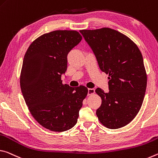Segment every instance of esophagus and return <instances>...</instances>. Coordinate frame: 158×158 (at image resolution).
I'll return each mask as SVG.
<instances>
[{
	"label": "esophagus",
	"mask_w": 158,
	"mask_h": 158,
	"mask_svg": "<svg viewBox=\"0 0 158 158\" xmlns=\"http://www.w3.org/2000/svg\"><path fill=\"white\" fill-rule=\"evenodd\" d=\"M95 92V90L94 89H92V88H89L88 89V95L89 96V95H92L93 94H94Z\"/></svg>",
	"instance_id": "obj_1"
}]
</instances>
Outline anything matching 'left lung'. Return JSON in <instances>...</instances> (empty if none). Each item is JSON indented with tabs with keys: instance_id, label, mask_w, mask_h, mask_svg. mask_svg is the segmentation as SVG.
I'll return each mask as SVG.
<instances>
[{
	"instance_id": "obj_1",
	"label": "left lung",
	"mask_w": 158,
	"mask_h": 158,
	"mask_svg": "<svg viewBox=\"0 0 158 158\" xmlns=\"http://www.w3.org/2000/svg\"><path fill=\"white\" fill-rule=\"evenodd\" d=\"M80 31L101 71L108 75L109 92L95 90L102 99L96 112L98 120L108 129L123 127L137 115L146 93L147 75L141 51L130 38L112 28Z\"/></svg>"
}]
</instances>
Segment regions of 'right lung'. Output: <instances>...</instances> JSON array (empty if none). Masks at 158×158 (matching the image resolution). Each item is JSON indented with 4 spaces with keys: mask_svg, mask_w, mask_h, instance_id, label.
<instances>
[{
    "mask_svg": "<svg viewBox=\"0 0 158 158\" xmlns=\"http://www.w3.org/2000/svg\"><path fill=\"white\" fill-rule=\"evenodd\" d=\"M82 38L77 31H54L33 40L25 53L21 90L33 118L50 131L61 132L74 127L88 93L83 85L73 88L61 81L67 55Z\"/></svg>",
    "mask_w": 158,
    "mask_h": 158,
    "instance_id": "add662e5",
    "label": "right lung"
}]
</instances>
